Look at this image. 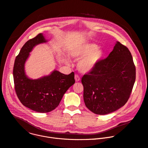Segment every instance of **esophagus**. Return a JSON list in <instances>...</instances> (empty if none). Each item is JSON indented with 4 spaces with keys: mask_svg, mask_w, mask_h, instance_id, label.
<instances>
[{
    "mask_svg": "<svg viewBox=\"0 0 148 148\" xmlns=\"http://www.w3.org/2000/svg\"><path fill=\"white\" fill-rule=\"evenodd\" d=\"M75 81L76 82H78V81H79V80H80V78H79V77L78 75H75Z\"/></svg>",
    "mask_w": 148,
    "mask_h": 148,
    "instance_id": "34e87169",
    "label": "esophagus"
}]
</instances>
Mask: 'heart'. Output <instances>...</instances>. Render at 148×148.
Here are the masks:
<instances>
[{
  "label": "heart",
  "mask_w": 148,
  "mask_h": 148,
  "mask_svg": "<svg viewBox=\"0 0 148 148\" xmlns=\"http://www.w3.org/2000/svg\"><path fill=\"white\" fill-rule=\"evenodd\" d=\"M69 55L74 59H81L77 64L78 70L82 73H88L93 70L100 63L104 56L102 49L92 43L78 45L71 48ZM68 62L67 60H66Z\"/></svg>",
  "instance_id": "heart-1"
}]
</instances>
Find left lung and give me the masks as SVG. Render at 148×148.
<instances>
[{"instance_id": "8db88e82", "label": "left lung", "mask_w": 148, "mask_h": 148, "mask_svg": "<svg viewBox=\"0 0 148 148\" xmlns=\"http://www.w3.org/2000/svg\"><path fill=\"white\" fill-rule=\"evenodd\" d=\"M135 77L131 52L117 42L109 55L81 79L85 106L100 115L118 110L128 101Z\"/></svg>"}]
</instances>
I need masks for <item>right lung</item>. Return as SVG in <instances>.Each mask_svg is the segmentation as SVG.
<instances>
[{
	"label": "right lung",
	"mask_w": 148,
	"mask_h": 148,
	"mask_svg": "<svg viewBox=\"0 0 148 148\" xmlns=\"http://www.w3.org/2000/svg\"><path fill=\"white\" fill-rule=\"evenodd\" d=\"M43 34L28 40L17 56L13 68L14 88L17 97L25 107L39 113L55 109L68 89L75 83L74 73L65 75L54 70L50 75L36 79L25 74L24 65L34 47L46 42Z\"/></svg>",
	"instance_id": "1"
}]
</instances>
